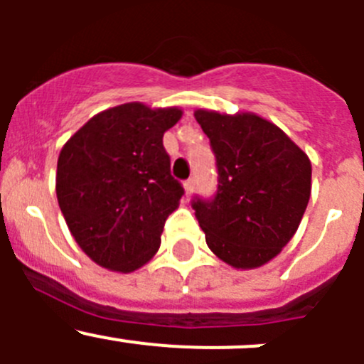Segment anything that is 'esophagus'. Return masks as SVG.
<instances>
[{"label":"esophagus","mask_w":364,"mask_h":364,"mask_svg":"<svg viewBox=\"0 0 364 364\" xmlns=\"http://www.w3.org/2000/svg\"><path fill=\"white\" fill-rule=\"evenodd\" d=\"M183 188H185V196L186 199H188V197H192L193 188H196V181H193V179H186V181L183 183Z\"/></svg>","instance_id":"esophagus-1"}]
</instances>
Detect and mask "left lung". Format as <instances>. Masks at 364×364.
<instances>
[{"label":"left lung","instance_id":"left-lung-1","mask_svg":"<svg viewBox=\"0 0 364 364\" xmlns=\"http://www.w3.org/2000/svg\"><path fill=\"white\" fill-rule=\"evenodd\" d=\"M218 167L213 200H193L209 250L255 269L292 240L311 193V161L282 128L253 112H193Z\"/></svg>","mask_w":364,"mask_h":364}]
</instances>
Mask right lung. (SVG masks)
<instances>
[{
  "instance_id": "1",
  "label": "right lung",
  "mask_w": 364,
  "mask_h": 364,
  "mask_svg": "<svg viewBox=\"0 0 364 364\" xmlns=\"http://www.w3.org/2000/svg\"><path fill=\"white\" fill-rule=\"evenodd\" d=\"M179 107L128 102L95 114L65 142L56 196L73 240L93 262L132 273L160 248L183 186L171 176L164 134Z\"/></svg>"
}]
</instances>
